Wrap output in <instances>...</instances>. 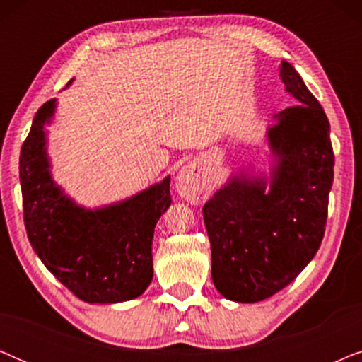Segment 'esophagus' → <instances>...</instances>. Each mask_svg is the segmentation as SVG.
<instances>
[{"label": "esophagus", "mask_w": 362, "mask_h": 362, "mask_svg": "<svg viewBox=\"0 0 362 362\" xmlns=\"http://www.w3.org/2000/svg\"><path fill=\"white\" fill-rule=\"evenodd\" d=\"M176 191L189 202H199L211 192V181L197 163H187L176 176Z\"/></svg>", "instance_id": "34e87169"}]
</instances>
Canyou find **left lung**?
Instances as JSON below:
<instances>
[{"mask_svg": "<svg viewBox=\"0 0 362 362\" xmlns=\"http://www.w3.org/2000/svg\"><path fill=\"white\" fill-rule=\"evenodd\" d=\"M280 77L298 103L267 130L270 175L237 171L202 207L212 281L237 303L267 300L291 284L318 252L328 217L329 122L290 62L281 61Z\"/></svg>", "mask_w": 362, "mask_h": 362, "instance_id": "obj_1", "label": "left lung"}]
</instances>
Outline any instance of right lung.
<instances>
[{
    "label": "right lung",
    "mask_w": 362,
    "mask_h": 362,
    "mask_svg": "<svg viewBox=\"0 0 362 362\" xmlns=\"http://www.w3.org/2000/svg\"><path fill=\"white\" fill-rule=\"evenodd\" d=\"M56 105L52 98L39 108L19 156L28 239L77 298L100 305L136 298L153 279V234L171 206L170 176L115 204L78 206L51 175L44 125Z\"/></svg>",
    "instance_id": "obj_1"
}]
</instances>
